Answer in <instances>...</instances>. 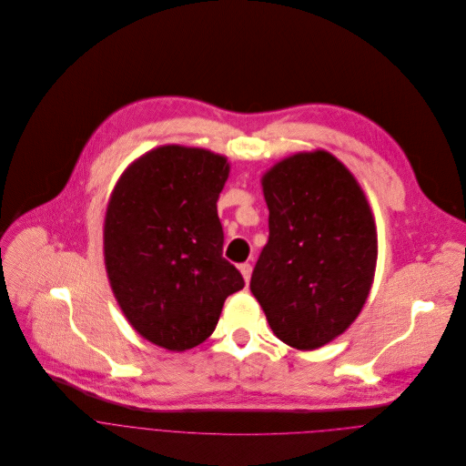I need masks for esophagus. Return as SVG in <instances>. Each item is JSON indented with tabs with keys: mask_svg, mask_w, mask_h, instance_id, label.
<instances>
[{
	"mask_svg": "<svg viewBox=\"0 0 466 466\" xmlns=\"http://www.w3.org/2000/svg\"><path fill=\"white\" fill-rule=\"evenodd\" d=\"M239 270H241V274H243V279H245V283L248 285V281H250V276H252V265H250V263H241V265H239Z\"/></svg>",
	"mask_w": 466,
	"mask_h": 466,
	"instance_id": "obj_1",
	"label": "esophagus"
}]
</instances>
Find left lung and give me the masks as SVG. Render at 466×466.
<instances>
[{"mask_svg": "<svg viewBox=\"0 0 466 466\" xmlns=\"http://www.w3.org/2000/svg\"><path fill=\"white\" fill-rule=\"evenodd\" d=\"M268 241L250 278L272 333L317 350L359 317L377 263L371 208L351 172L328 151L296 153L263 179Z\"/></svg>", "mask_w": 466, "mask_h": 466, "instance_id": "left-lung-1", "label": "left lung"}]
</instances>
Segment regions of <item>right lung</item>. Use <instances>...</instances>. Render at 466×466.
<instances>
[{
  "label": "right lung",
  "mask_w": 466,
  "mask_h": 466,
  "mask_svg": "<svg viewBox=\"0 0 466 466\" xmlns=\"http://www.w3.org/2000/svg\"><path fill=\"white\" fill-rule=\"evenodd\" d=\"M221 155L161 146L118 179L106 212L104 258L113 294L135 331L168 351L205 342L225 299L245 287L223 258L218 199Z\"/></svg>",
  "instance_id": "1"
}]
</instances>
